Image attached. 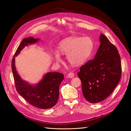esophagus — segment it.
I'll use <instances>...</instances> for the list:
<instances>
[{"label":"esophagus","mask_w":131,"mask_h":131,"mask_svg":"<svg viewBox=\"0 0 131 131\" xmlns=\"http://www.w3.org/2000/svg\"><path fill=\"white\" fill-rule=\"evenodd\" d=\"M74 77V74L73 73H72V72L69 73L68 75V77L69 78H73Z\"/></svg>","instance_id":"obj_1"}]
</instances>
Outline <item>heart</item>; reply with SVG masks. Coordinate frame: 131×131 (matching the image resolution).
<instances>
[{
	"label": "heart",
	"instance_id": "obj_1",
	"mask_svg": "<svg viewBox=\"0 0 131 131\" xmlns=\"http://www.w3.org/2000/svg\"><path fill=\"white\" fill-rule=\"evenodd\" d=\"M93 42L89 37L68 38L59 43L58 52H53L55 61L61 62L59 53L66 54V59L71 64L78 66L84 63L93 50Z\"/></svg>",
	"mask_w": 131,
	"mask_h": 131
}]
</instances>
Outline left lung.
Here are the masks:
<instances>
[{"mask_svg": "<svg viewBox=\"0 0 131 131\" xmlns=\"http://www.w3.org/2000/svg\"><path fill=\"white\" fill-rule=\"evenodd\" d=\"M100 40V46L94 59L82 66L78 73L83 95L92 103L108 97L121 76V58L117 48L104 34H101Z\"/></svg>", "mask_w": 131, "mask_h": 131, "instance_id": "8db88e82", "label": "left lung"}]
</instances>
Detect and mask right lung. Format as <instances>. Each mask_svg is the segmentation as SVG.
Wrapping results in <instances>:
<instances>
[{"label": "right lung", "mask_w": 131, "mask_h": 131, "mask_svg": "<svg viewBox=\"0 0 131 131\" xmlns=\"http://www.w3.org/2000/svg\"><path fill=\"white\" fill-rule=\"evenodd\" d=\"M39 39L29 37L23 39L12 59L11 68L17 92L25 100L37 108L47 109L57 103L59 97V88L64 79L63 74L57 72L46 73L38 84L32 85L22 80L18 74L15 64V58L26 46L36 43Z\"/></svg>", "instance_id": "right-lung-1"}]
</instances>
